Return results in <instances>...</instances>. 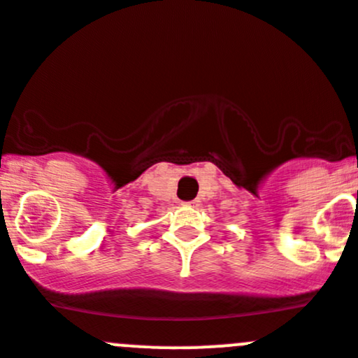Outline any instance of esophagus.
Listing matches in <instances>:
<instances>
[{
    "label": "esophagus",
    "instance_id": "obj_1",
    "mask_svg": "<svg viewBox=\"0 0 358 358\" xmlns=\"http://www.w3.org/2000/svg\"><path fill=\"white\" fill-rule=\"evenodd\" d=\"M186 206H198L200 205V201L198 200H193V201H186V203H184Z\"/></svg>",
    "mask_w": 358,
    "mask_h": 358
}]
</instances>
